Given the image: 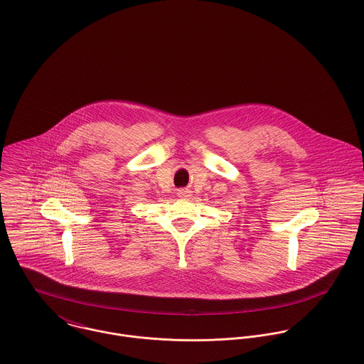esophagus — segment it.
I'll list each match as a JSON object with an SVG mask.
<instances>
[{"label":"esophagus","instance_id":"34e87169","mask_svg":"<svg viewBox=\"0 0 364 364\" xmlns=\"http://www.w3.org/2000/svg\"><path fill=\"white\" fill-rule=\"evenodd\" d=\"M178 196H181V198H188V196H191V195H189V192H188L186 189H181V191L178 192Z\"/></svg>","mask_w":364,"mask_h":364}]
</instances>
